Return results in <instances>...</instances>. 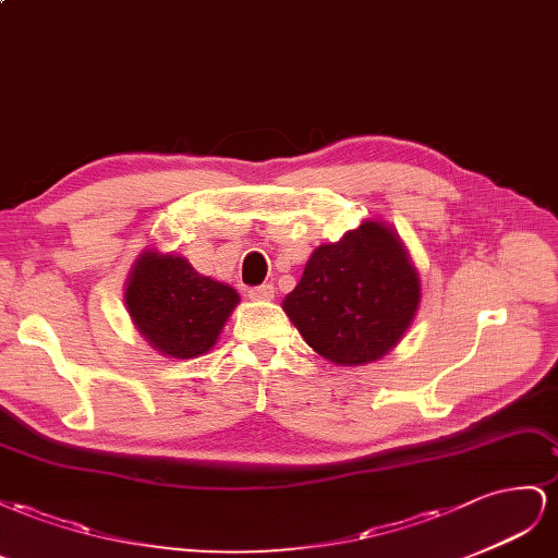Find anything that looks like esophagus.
<instances>
[{
  "label": "esophagus",
  "instance_id": "34e87169",
  "mask_svg": "<svg viewBox=\"0 0 558 558\" xmlns=\"http://www.w3.org/2000/svg\"><path fill=\"white\" fill-rule=\"evenodd\" d=\"M274 294H276V290H274V284H257V288H252L250 292H247V296L250 299H254V301H270L274 299Z\"/></svg>",
  "mask_w": 558,
  "mask_h": 558
}]
</instances>
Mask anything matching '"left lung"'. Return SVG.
Segmentation results:
<instances>
[{"mask_svg":"<svg viewBox=\"0 0 558 558\" xmlns=\"http://www.w3.org/2000/svg\"><path fill=\"white\" fill-rule=\"evenodd\" d=\"M418 301V276L402 243L388 227L364 221L311 254L282 308L317 355L357 367L397 345Z\"/></svg>","mask_w":558,"mask_h":558,"instance_id":"obj_1","label":"left lung"}]
</instances>
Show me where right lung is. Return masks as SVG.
<instances>
[{
	"mask_svg": "<svg viewBox=\"0 0 558 558\" xmlns=\"http://www.w3.org/2000/svg\"><path fill=\"white\" fill-rule=\"evenodd\" d=\"M238 301L229 284L201 276L182 257L156 252L140 254L125 290L142 337L174 360L208 353Z\"/></svg>",
	"mask_w": 558,
	"mask_h": 558,
	"instance_id": "1",
	"label": "right lung"
}]
</instances>
